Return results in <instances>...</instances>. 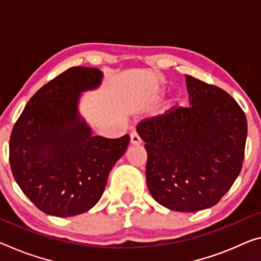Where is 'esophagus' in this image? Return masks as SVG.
Returning <instances> with one entry per match:
<instances>
[{"label":"esophagus","instance_id":"34e87169","mask_svg":"<svg viewBox=\"0 0 261 261\" xmlns=\"http://www.w3.org/2000/svg\"><path fill=\"white\" fill-rule=\"evenodd\" d=\"M130 143L132 144H140L141 143V138H140L138 132H132L130 133Z\"/></svg>","mask_w":261,"mask_h":261}]
</instances>
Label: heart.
<instances>
[{
	"instance_id": "heart-1",
	"label": "heart",
	"mask_w": 261,
	"mask_h": 261,
	"mask_svg": "<svg viewBox=\"0 0 261 261\" xmlns=\"http://www.w3.org/2000/svg\"><path fill=\"white\" fill-rule=\"evenodd\" d=\"M175 101H178V98H177V99H175Z\"/></svg>"
}]
</instances>
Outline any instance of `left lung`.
<instances>
[{
    "label": "left lung",
    "mask_w": 261,
    "mask_h": 261,
    "mask_svg": "<svg viewBox=\"0 0 261 261\" xmlns=\"http://www.w3.org/2000/svg\"><path fill=\"white\" fill-rule=\"evenodd\" d=\"M189 107H171L139 122L147 186L168 209L195 212L217 204L243 167L246 115L219 87L186 75Z\"/></svg>",
    "instance_id": "1"
}]
</instances>
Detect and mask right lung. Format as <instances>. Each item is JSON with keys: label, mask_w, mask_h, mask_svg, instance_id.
Masks as SVG:
<instances>
[{"label": "right lung", "mask_w": 261, "mask_h": 261, "mask_svg": "<svg viewBox=\"0 0 261 261\" xmlns=\"http://www.w3.org/2000/svg\"><path fill=\"white\" fill-rule=\"evenodd\" d=\"M102 78L93 67L74 66L39 89L15 122L9 161L15 181L39 210L69 217L90 210L108 174L129 143L93 136L78 114L79 93Z\"/></svg>", "instance_id": "1"}]
</instances>
